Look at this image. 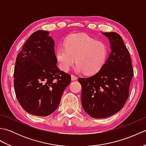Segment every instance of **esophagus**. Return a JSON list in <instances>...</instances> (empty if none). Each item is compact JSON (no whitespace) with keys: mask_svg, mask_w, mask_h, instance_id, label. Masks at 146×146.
<instances>
[{"mask_svg":"<svg viewBox=\"0 0 146 146\" xmlns=\"http://www.w3.org/2000/svg\"><path fill=\"white\" fill-rule=\"evenodd\" d=\"M77 80V77L76 76L73 75H71V80H72V81H75V80Z\"/></svg>","mask_w":146,"mask_h":146,"instance_id":"34e87169","label":"esophagus"}]
</instances>
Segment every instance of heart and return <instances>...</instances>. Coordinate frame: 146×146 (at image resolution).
<instances>
[{
	"label": "heart",
	"mask_w": 146,
	"mask_h": 146,
	"mask_svg": "<svg viewBox=\"0 0 146 146\" xmlns=\"http://www.w3.org/2000/svg\"><path fill=\"white\" fill-rule=\"evenodd\" d=\"M64 46L65 48H58L56 53L61 69L64 71H69L75 59L77 72L94 75L100 71L107 57L106 44L85 34L71 35Z\"/></svg>",
	"instance_id": "b5f03b06"
}]
</instances>
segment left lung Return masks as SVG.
Masks as SVG:
<instances>
[{
	"mask_svg": "<svg viewBox=\"0 0 146 146\" xmlns=\"http://www.w3.org/2000/svg\"><path fill=\"white\" fill-rule=\"evenodd\" d=\"M102 34L109 40V56L97 73L78 79L83 109L97 119L111 116L122 109L134 75L131 58L122 37L114 32Z\"/></svg>",
	"mask_w": 146,
	"mask_h": 146,
	"instance_id": "8db88e82",
	"label": "left lung"
}]
</instances>
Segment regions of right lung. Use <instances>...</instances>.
I'll list each match as a JSON object with an SVG mask.
<instances>
[{"instance_id":"add662e5","label":"right lung","mask_w":146,"mask_h":146,"mask_svg":"<svg viewBox=\"0 0 146 146\" xmlns=\"http://www.w3.org/2000/svg\"><path fill=\"white\" fill-rule=\"evenodd\" d=\"M49 33H33L18 54L14 73L15 95L29 113L46 117L57 109L71 76L57 66L54 41Z\"/></svg>"}]
</instances>
